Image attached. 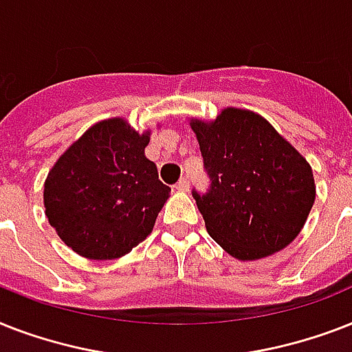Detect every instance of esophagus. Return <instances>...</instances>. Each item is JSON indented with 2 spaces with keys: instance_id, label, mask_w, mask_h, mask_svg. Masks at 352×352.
<instances>
[{
  "instance_id": "1",
  "label": "esophagus",
  "mask_w": 352,
  "mask_h": 352,
  "mask_svg": "<svg viewBox=\"0 0 352 352\" xmlns=\"http://www.w3.org/2000/svg\"><path fill=\"white\" fill-rule=\"evenodd\" d=\"M175 188L179 190V192H188V190H190V181H188L186 177H182L181 181L175 184Z\"/></svg>"
}]
</instances>
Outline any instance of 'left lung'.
I'll list each match as a JSON object with an SVG mask.
<instances>
[{"label": "left lung", "instance_id": "left-lung-1", "mask_svg": "<svg viewBox=\"0 0 352 352\" xmlns=\"http://www.w3.org/2000/svg\"><path fill=\"white\" fill-rule=\"evenodd\" d=\"M210 177L193 199L212 239L241 261L283 250L311 214L316 186L309 162L261 115L226 107L190 122Z\"/></svg>", "mask_w": 352, "mask_h": 352}]
</instances>
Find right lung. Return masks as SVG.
<instances>
[{"instance_id": "add662e5", "label": "right lung", "mask_w": 352, "mask_h": 352, "mask_svg": "<svg viewBox=\"0 0 352 352\" xmlns=\"http://www.w3.org/2000/svg\"><path fill=\"white\" fill-rule=\"evenodd\" d=\"M149 131L124 118L91 126L52 166L45 215L58 237L87 259H117L142 243L170 197L144 149Z\"/></svg>"}]
</instances>
